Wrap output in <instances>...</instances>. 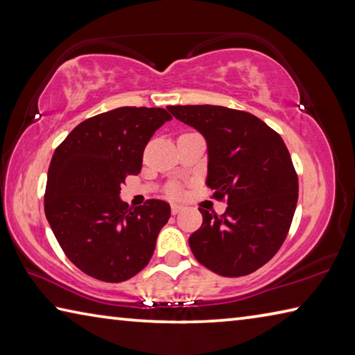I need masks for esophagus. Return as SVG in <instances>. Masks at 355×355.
Masks as SVG:
<instances>
[{
	"label": "esophagus",
	"instance_id": "obj_1",
	"mask_svg": "<svg viewBox=\"0 0 355 355\" xmlns=\"http://www.w3.org/2000/svg\"><path fill=\"white\" fill-rule=\"evenodd\" d=\"M171 208H172V214H178L183 209V207L178 205V203H172Z\"/></svg>",
	"mask_w": 355,
	"mask_h": 355
}]
</instances>
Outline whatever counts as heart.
Instances as JSON below:
<instances>
[{
    "instance_id": "1",
    "label": "heart",
    "mask_w": 355,
    "mask_h": 355,
    "mask_svg": "<svg viewBox=\"0 0 355 355\" xmlns=\"http://www.w3.org/2000/svg\"><path fill=\"white\" fill-rule=\"evenodd\" d=\"M178 192H180V189L177 188V186H172V188H171V194H172V196H177Z\"/></svg>"
}]
</instances>
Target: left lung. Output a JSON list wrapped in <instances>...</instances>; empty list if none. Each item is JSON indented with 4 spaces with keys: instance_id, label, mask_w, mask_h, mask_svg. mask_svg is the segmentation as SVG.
<instances>
[{
    "instance_id": "obj_1",
    "label": "left lung",
    "mask_w": 355,
    "mask_h": 355,
    "mask_svg": "<svg viewBox=\"0 0 355 355\" xmlns=\"http://www.w3.org/2000/svg\"><path fill=\"white\" fill-rule=\"evenodd\" d=\"M180 122L205 137L207 184L227 197L224 214L200 209L189 236L196 260L224 277L257 271L277 254L297 205L299 183L282 137L254 114L213 105L169 106Z\"/></svg>"
}]
</instances>
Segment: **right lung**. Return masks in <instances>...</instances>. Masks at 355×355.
<instances>
[{
	"label": "right lung",
	"mask_w": 355,
	"mask_h": 355,
	"mask_svg": "<svg viewBox=\"0 0 355 355\" xmlns=\"http://www.w3.org/2000/svg\"><path fill=\"white\" fill-rule=\"evenodd\" d=\"M169 120L163 107H117L84 120L55 150L45 216L64 254L94 279L128 280L153 255L169 203L150 199L128 208L120 186L141 172L144 148Z\"/></svg>",
	"instance_id": "right-lung-1"
}]
</instances>
